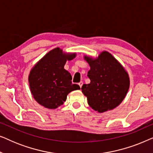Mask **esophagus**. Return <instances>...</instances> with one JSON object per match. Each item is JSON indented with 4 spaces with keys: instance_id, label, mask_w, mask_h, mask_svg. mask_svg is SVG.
Here are the masks:
<instances>
[{
    "instance_id": "34e87169",
    "label": "esophagus",
    "mask_w": 153,
    "mask_h": 153,
    "mask_svg": "<svg viewBox=\"0 0 153 153\" xmlns=\"http://www.w3.org/2000/svg\"><path fill=\"white\" fill-rule=\"evenodd\" d=\"M79 86H80V88L82 87V85H83V81H80V82L79 83Z\"/></svg>"
}]
</instances>
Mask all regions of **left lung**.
Wrapping results in <instances>:
<instances>
[{
	"label": "left lung",
	"mask_w": 153,
	"mask_h": 153,
	"mask_svg": "<svg viewBox=\"0 0 153 153\" xmlns=\"http://www.w3.org/2000/svg\"><path fill=\"white\" fill-rule=\"evenodd\" d=\"M91 70L88 84L81 87L88 103L100 113L116 108L124 100L129 87V76L116 58L104 51L95 60L85 56Z\"/></svg>",
	"instance_id": "8db88e82"
}]
</instances>
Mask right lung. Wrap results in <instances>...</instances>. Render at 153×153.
Here are the masks:
<instances>
[{"instance_id": "add662e5", "label": "right lung", "mask_w": 153, "mask_h": 153, "mask_svg": "<svg viewBox=\"0 0 153 153\" xmlns=\"http://www.w3.org/2000/svg\"><path fill=\"white\" fill-rule=\"evenodd\" d=\"M76 54H63L56 48L44 56L30 71L28 77L31 93L39 104L48 108H56L66 101L71 91L79 90L72 84V76L64 69L66 60L73 59Z\"/></svg>"}]
</instances>
